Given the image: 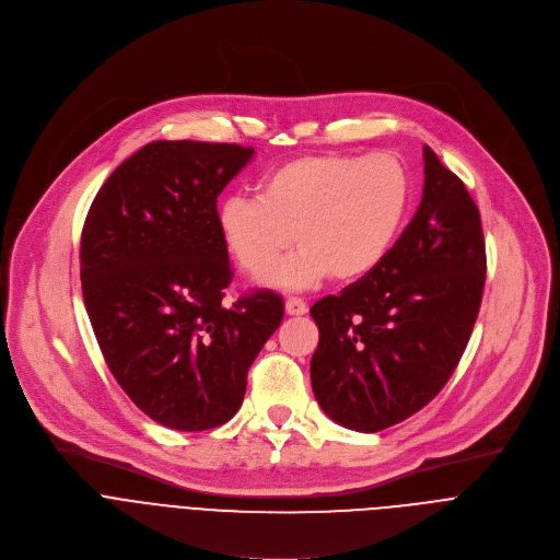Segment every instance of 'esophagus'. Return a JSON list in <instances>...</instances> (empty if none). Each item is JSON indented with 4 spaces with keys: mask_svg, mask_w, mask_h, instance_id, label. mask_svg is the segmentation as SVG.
Here are the masks:
<instances>
[{
    "mask_svg": "<svg viewBox=\"0 0 560 560\" xmlns=\"http://www.w3.org/2000/svg\"><path fill=\"white\" fill-rule=\"evenodd\" d=\"M285 312L290 314V316H299V314H305L307 312V303L303 301V299H299V296H288L285 299Z\"/></svg>",
    "mask_w": 560,
    "mask_h": 560,
    "instance_id": "1",
    "label": "esophagus"
}]
</instances>
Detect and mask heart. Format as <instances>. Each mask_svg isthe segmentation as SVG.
I'll return each instance as SVG.
<instances>
[{
  "instance_id": "b5f03b06",
  "label": "heart",
  "mask_w": 560,
  "mask_h": 560,
  "mask_svg": "<svg viewBox=\"0 0 560 560\" xmlns=\"http://www.w3.org/2000/svg\"><path fill=\"white\" fill-rule=\"evenodd\" d=\"M412 199L406 164L392 152L303 154L261 179V195H234L217 225L232 259L259 272L292 243L302 248L261 272L277 288H310L326 277L354 281L392 250Z\"/></svg>"
}]
</instances>
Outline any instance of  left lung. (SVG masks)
I'll return each instance as SVG.
<instances>
[{"instance_id": "1", "label": "left lung", "mask_w": 560, "mask_h": 560, "mask_svg": "<svg viewBox=\"0 0 560 560\" xmlns=\"http://www.w3.org/2000/svg\"><path fill=\"white\" fill-rule=\"evenodd\" d=\"M423 199L385 259L310 307V361L322 410L381 432L425 408L456 370L486 285L481 214L465 184L423 148Z\"/></svg>"}]
</instances>
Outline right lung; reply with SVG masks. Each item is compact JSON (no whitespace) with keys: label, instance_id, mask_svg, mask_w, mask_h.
Returning a JSON list of instances; mask_svg holds the SVG:
<instances>
[{"label":"right lung","instance_id":"obj_1","mask_svg":"<svg viewBox=\"0 0 560 560\" xmlns=\"http://www.w3.org/2000/svg\"><path fill=\"white\" fill-rule=\"evenodd\" d=\"M253 154L152 141L106 179L82 230V290L102 354L130 401L171 430L230 421L283 318L272 290L223 303L232 268L217 197Z\"/></svg>","mask_w":560,"mask_h":560}]
</instances>
